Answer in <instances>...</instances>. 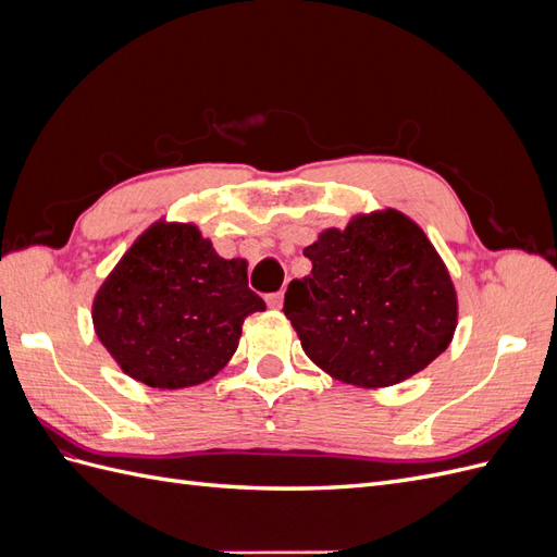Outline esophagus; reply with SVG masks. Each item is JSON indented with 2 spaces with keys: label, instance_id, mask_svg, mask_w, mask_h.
<instances>
[{
  "label": "esophagus",
  "instance_id": "1",
  "mask_svg": "<svg viewBox=\"0 0 557 557\" xmlns=\"http://www.w3.org/2000/svg\"><path fill=\"white\" fill-rule=\"evenodd\" d=\"M283 297H285L283 293H274V295H269V297H267V305L272 307V309H281V307H283Z\"/></svg>",
  "mask_w": 557,
  "mask_h": 557
}]
</instances>
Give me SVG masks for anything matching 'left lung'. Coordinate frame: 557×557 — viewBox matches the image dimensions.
<instances>
[{
	"mask_svg": "<svg viewBox=\"0 0 557 557\" xmlns=\"http://www.w3.org/2000/svg\"><path fill=\"white\" fill-rule=\"evenodd\" d=\"M313 269L290 281L283 313L301 348L350 385L385 387L440 358L458 325V295L440 252L395 209L360 213L305 248Z\"/></svg>",
	"mask_w": 557,
	"mask_h": 557,
	"instance_id": "1",
	"label": "left lung"
}]
</instances>
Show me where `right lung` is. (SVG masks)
Returning a JSON list of instances; mask_svg holds the SVG:
<instances>
[{
	"mask_svg": "<svg viewBox=\"0 0 557 557\" xmlns=\"http://www.w3.org/2000/svg\"><path fill=\"white\" fill-rule=\"evenodd\" d=\"M246 260H225L190 223H156L97 290L99 342L134 381L162 391L213 379L239 346L244 320L264 311Z\"/></svg>",
	"mask_w": 557,
	"mask_h": 557,
	"instance_id": "add662e5",
	"label": "right lung"
}]
</instances>
